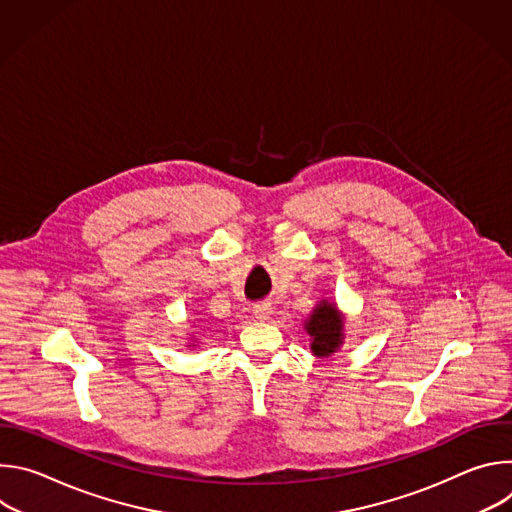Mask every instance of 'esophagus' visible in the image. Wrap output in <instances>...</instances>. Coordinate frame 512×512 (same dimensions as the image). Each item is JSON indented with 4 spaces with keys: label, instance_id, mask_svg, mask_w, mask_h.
I'll return each mask as SVG.
<instances>
[{
    "label": "esophagus",
    "instance_id": "esophagus-1",
    "mask_svg": "<svg viewBox=\"0 0 512 512\" xmlns=\"http://www.w3.org/2000/svg\"><path fill=\"white\" fill-rule=\"evenodd\" d=\"M271 314H273V308H271V304H257V306H253V316L257 318V320H269L271 318Z\"/></svg>",
    "mask_w": 512,
    "mask_h": 512
}]
</instances>
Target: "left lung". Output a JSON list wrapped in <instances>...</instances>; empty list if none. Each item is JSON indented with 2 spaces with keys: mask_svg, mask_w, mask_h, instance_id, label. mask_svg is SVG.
I'll return each instance as SVG.
<instances>
[{
  "mask_svg": "<svg viewBox=\"0 0 512 512\" xmlns=\"http://www.w3.org/2000/svg\"><path fill=\"white\" fill-rule=\"evenodd\" d=\"M310 350L316 358H328L336 354L346 338V314L330 300H320L312 314L304 320Z\"/></svg>",
  "mask_w": 512,
  "mask_h": 512,
  "instance_id": "left-lung-1",
  "label": "left lung"
}]
</instances>
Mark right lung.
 <instances>
[{
	"mask_svg": "<svg viewBox=\"0 0 512 512\" xmlns=\"http://www.w3.org/2000/svg\"><path fill=\"white\" fill-rule=\"evenodd\" d=\"M192 324H194V326H198V324H200V320H194ZM186 346H188V348H194V346H198V340L194 338V332L190 334V338H188V344H186Z\"/></svg>",
	"mask_w": 512,
	"mask_h": 512,
	"instance_id": "1",
	"label": "right lung"
}]
</instances>
